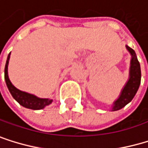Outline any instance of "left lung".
I'll return each mask as SVG.
<instances>
[{
	"instance_id": "obj_1",
	"label": "left lung",
	"mask_w": 148,
	"mask_h": 148,
	"mask_svg": "<svg viewBox=\"0 0 148 148\" xmlns=\"http://www.w3.org/2000/svg\"><path fill=\"white\" fill-rule=\"evenodd\" d=\"M125 47H126L132 56L129 71V78L126 84L124 85V86L121 90L118 98L111 105V111L119 110L132 101V100L134 98L135 94L138 92V89L140 85V80H141L140 64L138 61L135 51L127 45H125Z\"/></svg>"
}]
</instances>
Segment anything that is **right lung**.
I'll list each match as a JSON object with an SVG mask.
<instances>
[{"label": "right lung", "mask_w": 148, "mask_h": 148, "mask_svg": "<svg viewBox=\"0 0 148 148\" xmlns=\"http://www.w3.org/2000/svg\"><path fill=\"white\" fill-rule=\"evenodd\" d=\"M10 58V53L8 56L6 61V65H5V70H4V77L6 81V85L8 87L10 92L11 93L12 97L21 105L26 108L33 109V110H39L42 109L45 107L48 106L53 102L52 99L48 98H40L38 96H36L34 94L21 91L15 87L12 83L10 82V80L9 78V73H8V66H9V61Z\"/></svg>", "instance_id": "1"}]
</instances>
